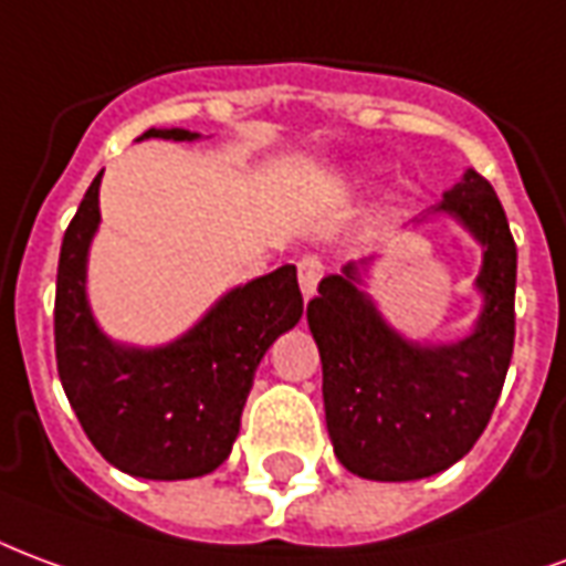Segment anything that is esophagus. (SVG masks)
Segmentation results:
<instances>
[{
  "mask_svg": "<svg viewBox=\"0 0 566 566\" xmlns=\"http://www.w3.org/2000/svg\"><path fill=\"white\" fill-rule=\"evenodd\" d=\"M325 268L319 259H301L298 262V283H301V295H304V301H311L313 295H316V286H319V280H323Z\"/></svg>",
  "mask_w": 566,
  "mask_h": 566,
  "instance_id": "obj_1",
  "label": "esophagus"
}]
</instances>
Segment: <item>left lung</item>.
<instances>
[{
  "instance_id": "8db88e82",
  "label": "left lung",
  "mask_w": 566,
  "mask_h": 566,
  "mask_svg": "<svg viewBox=\"0 0 566 566\" xmlns=\"http://www.w3.org/2000/svg\"><path fill=\"white\" fill-rule=\"evenodd\" d=\"M431 213L452 217L482 247V311L470 334L422 344L395 332L365 292L374 255L328 274L307 304L334 455L361 480H424L461 461L492 419L513 358L515 241L492 184L468 168L413 226Z\"/></svg>"
}]
</instances>
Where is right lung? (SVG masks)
I'll use <instances>...</instances> for the list:
<instances>
[{"mask_svg":"<svg viewBox=\"0 0 566 566\" xmlns=\"http://www.w3.org/2000/svg\"><path fill=\"white\" fill-rule=\"evenodd\" d=\"M196 142L189 129L138 138ZM102 171L69 222L56 271V368L65 398L102 458L142 480H196L229 458L268 346L304 313L295 265L229 289L187 334L129 346L102 332L86 298V255L98 232Z\"/></svg>","mask_w":566,"mask_h":566,"instance_id":"right-lung-1","label":"right lung"}]
</instances>
